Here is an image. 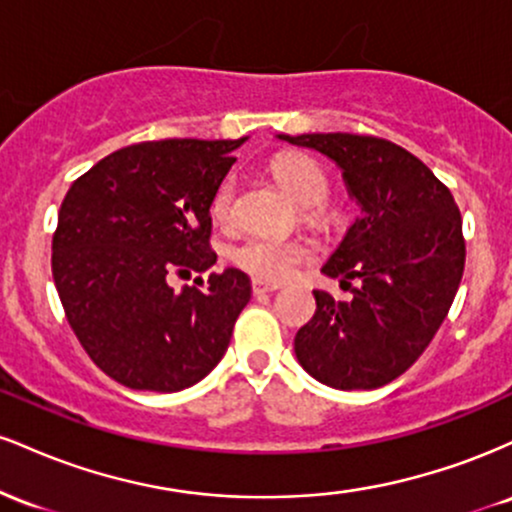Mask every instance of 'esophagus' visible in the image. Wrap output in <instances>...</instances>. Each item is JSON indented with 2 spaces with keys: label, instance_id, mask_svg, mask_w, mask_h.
I'll return each mask as SVG.
<instances>
[{
  "label": "esophagus",
  "instance_id": "obj_1",
  "mask_svg": "<svg viewBox=\"0 0 512 512\" xmlns=\"http://www.w3.org/2000/svg\"><path fill=\"white\" fill-rule=\"evenodd\" d=\"M274 291H279V286L276 284H267V281H252V293H255V296H262V293H274Z\"/></svg>",
  "mask_w": 512,
  "mask_h": 512
}]
</instances>
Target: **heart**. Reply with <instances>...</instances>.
<instances>
[{
  "label": "heart",
  "mask_w": 512,
  "mask_h": 512,
  "mask_svg": "<svg viewBox=\"0 0 512 512\" xmlns=\"http://www.w3.org/2000/svg\"><path fill=\"white\" fill-rule=\"evenodd\" d=\"M272 170L276 180L284 185V190L301 207H308L310 221H330V211L320 204L330 192V180H327L320 163L303 154H281L272 163ZM211 214L221 223L233 221V216H236V178L221 180V185L216 187L214 197H211ZM308 255L310 250L303 243L267 236L245 238L243 243L233 245L228 252V257L238 269H243L252 279L269 281V284L289 279L298 264L308 260Z\"/></svg>",
  "instance_id": "b5f03b06"
}]
</instances>
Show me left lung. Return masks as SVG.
Instances as JSON below:
<instances>
[{
    "label": "left lung",
    "mask_w": 512,
    "mask_h": 512,
    "mask_svg": "<svg viewBox=\"0 0 512 512\" xmlns=\"http://www.w3.org/2000/svg\"><path fill=\"white\" fill-rule=\"evenodd\" d=\"M342 168L361 207L322 272L358 281L351 301L313 291V320L293 339L298 363L337 390H375L407 370L436 337L464 272L462 216L448 187L402 146L363 134H301Z\"/></svg>",
    "instance_id": "obj_1"
}]
</instances>
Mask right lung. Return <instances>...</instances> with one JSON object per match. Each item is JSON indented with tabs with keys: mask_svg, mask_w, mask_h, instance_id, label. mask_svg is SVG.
Instances as JSON below:
<instances>
[{
	"mask_svg": "<svg viewBox=\"0 0 512 512\" xmlns=\"http://www.w3.org/2000/svg\"><path fill=\"white\" fill-rule=\"evenodd\" d=\"M243 139H163L125 146L72 182L52 236V276L76 339L132 390L178 392L226 354L250 301L228 267L207 289L168 284L207 272L211 197Z\"/></svg>",
	"mask_w": 512,
	"mask_h": 512,
	"instance_id": "obj_1",
	"label": "right lung"
}]
</instances>
